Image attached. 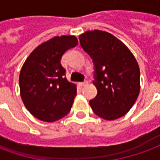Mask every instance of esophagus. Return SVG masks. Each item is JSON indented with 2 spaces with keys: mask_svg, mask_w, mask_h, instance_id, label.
<instances>
[{
  "mask_svg": "<svg viewBox=\"0 0 160 160\" xmlns=\"http://www.w3.org/2000/svg\"><path fill=\"white\" fill-rule=\"evenodd\" d=\"M79 84H80V86H82H82H85V85L88 84V82H80Z\"/></svg>",
  "mask_w": 160,
  "mask_h": 160,
  "instance_id": "esophagus-1",
  "label": "esophagus"
}]
</instances>
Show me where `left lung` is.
Wrapping results in <instances>:
<instances>
[{
    "label": "left lung",
    "mask_w": 160,
    "mask_h": 160,
    "mask_svg": "<svg viewBox=\"0 0 160 160\" xmlns=\"http://www.w3.org/2000/svg\"><path fill=\"white\" fill-rule=\"evenodd\" d=\"M82 48L95 66L97 95L89 101L94 113L106 120L123 117L140 93V68L129 48L107 31H88L79 36Z\"/></svg>",
    "instance_id": "8db88e82"
}]
</instances>
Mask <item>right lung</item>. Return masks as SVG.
I'll list each match as a JSON object with an SVG mask.
<instances>
[{"instance_id": "right-lung-1", "label": "right lung", "mask_w": 160, "mask_h": 160, "mask_svg": "<svg viewBox=\"0 0 160 160\" xmlns=\"http://www.w3.org/2000/svg\"><path fill=\"white\" fill-rule=\"evenodd\" d=\"M78 43L75 36L54 37L37 46L24 61L18 79L20 95L35 118L54 122L71 110L77 85L66 79L60 59Z\"/></svg>"}]
</instances>
